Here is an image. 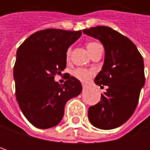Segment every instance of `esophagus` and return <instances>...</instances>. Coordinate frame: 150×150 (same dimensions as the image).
Instances as JSON below:
<instances>
[{"instance_id": "esophagus-1", "label": "esophagus", "mask_w": 150, "mask_h": 150, "mask_svg": "<svg viewBox=\"0 0 150 150\" xmlns=\"http://www.w3.org/2000/svg\"><path fill=\"white\" fill-rule=\"evenodd\" d=\"M82 88H83V89H85V88H87L88 87H87V85H86V84H82Z\"/></svg>"}]
</instances>
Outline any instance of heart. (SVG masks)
I'll use <instances>...</instances> for the list:
<instances>
[{
    "label": "heart",
    "instance_id": "obj_1",
    "mask_svg": "<svg viewBox=\"0 0 150 150\" xmlns=\"http://www.w3.org/2000/svg\"><path fill=\"white\" fill-rule=\"evenodd\" d=\"M98 45H100V44L97 43V42H88V43L86 44V47H87L88 53L91 54ZM69 55H70V50L69 49V50L67 51V54H66V56H67L68 59L69 58ZM73 75H74V76H75V78H77V79L80 80L81 81L86 82V81H88L91 78V76L93 75V72L90 71V70H88V69H75V71H74Z\"/></svg>",
    "mask_w": 150,
    "mask_h": 150
}]
</instances>
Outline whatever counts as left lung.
Returning a JSON list of instances; mask_svg holds the SVG:
<instances>
[{
	"mask_svg": "<svg viewBox=\"0 0 150 150\" xmlns=\"http://www.w3.org/2000/svg\"><path fill=\"white\" fill-rule=\"evenodd\" d=\"M82 31L99 40L105 50L104 63L95 83L108 88L101 101L89 107V122L101 129L118 128L133 115L145 84L142 56L128 37L111 28L97 26Z\"/></svg>",
	"mask_w": 150,
	"mask_h": 150,
	"instance_id": "8db88e82",
	"label": "left lung"
}]
</instances>
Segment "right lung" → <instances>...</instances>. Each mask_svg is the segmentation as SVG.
<instances>
[{"instance_id": "add662e5", "label": "right lung", "mask_w": 150, "mask_h": 150, "mask_svg": "<svg viewBox=\"0 0 150 150\" xmlns=\"http://www.w3.org/2000/svg\"><path fill=\"white\" fill-rule=\"evenodd\" d=\"M81 35V30L44 29L31 35L17 49L16 100L24 116L38 129L59 124L67 102L82 90L80 81L69 74L63 85L54 81L66 68L68 48Z\"/></svg>"}]
</instances>
